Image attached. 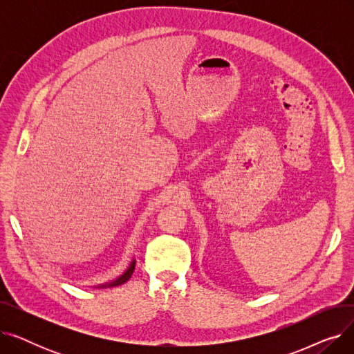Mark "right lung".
I'll use <instances>...</instances> for the list:
<instances>
[{
	"label": "right lung",
	"mask_w": 354,
	"mask_h": 354,
	"mask_svg": "<svg viewBox=\"0 0 354 354\" xmlns=\"http://www.w3.org/2000/svg\"><path fill=\"white\" fill-rule=\"evenodd\" d=\"M135 266H136V259L133 258L132 259V263H130V266L127 267V270L122 274V275H119L116 280H113V281H110V283H106V284H100V286H95L96 288H106V287H118V286H120V284H123V283H126L130 277H132V274H133V271H135Z\"/></svg>",
	"instance_id": "obj_1"
}]
</instances>
